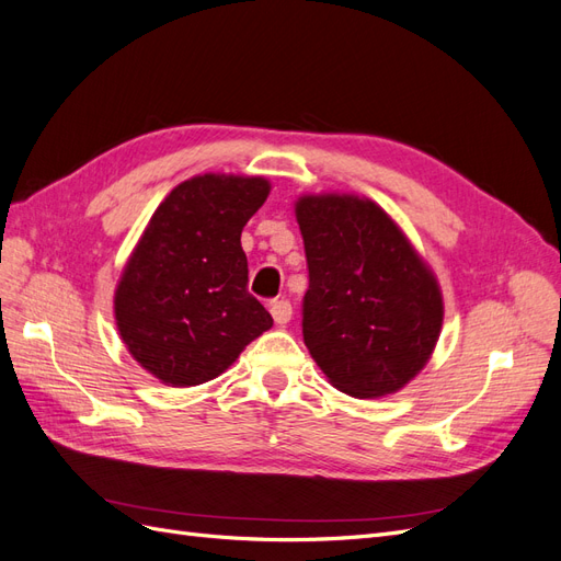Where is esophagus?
<instances>
[{
	"label": "esophagus",
	"instance_id": "1",
	"mask_svg": "<svg viewBox=\"0 0 561 561\" xmlns=\"http://www.w3.org/2000/svg\"><path fill=\"white\" fill-rule=\"evenodd\" d=\"M268 311H271V316H274L278 325H287V322H290V318H293V304L287 299H276V301L268 304Z\"/></svg>",
	"mask_w": 561,
	"mask_h": 561
}]
</instances>
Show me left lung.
Here are the masks:
<instances>
[{
  "mask_svg": "<svg viewBox=\"0 0 561 561\" xmlns=\"http://www.w3.org/2000/svg\"><path fill=\"white\" fill-rule=\"evenodd\" d=\"M309 266L301 332L311 358L351 398L410 383L443 330V293L428 264L375 201L299 196Z\"/></svg>",
  "mask_w": 561,
  "mask_h": 561,
  "instance_id": "left-lung-1",
  "label": "left lung"
}]
</instances>
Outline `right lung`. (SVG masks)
<instances>
[{
	"label": "right lung",
	"mask_w": 561,
	"mask_h": 561,
	"mask_svg": "<svg viewBox=\"0 0 561 561\" xmlns=\"http://www.w3.org/2000/svg\"><path fill=\"white\" fill-rule=\"evenodd\" d=\"M271 192L264 178L196 175L151 215L114 293L128 353L161 383H206L274 325L248 293L241 231Z\"/></svg>",
	"instance_id": "obj_1"
}]
</instances>
